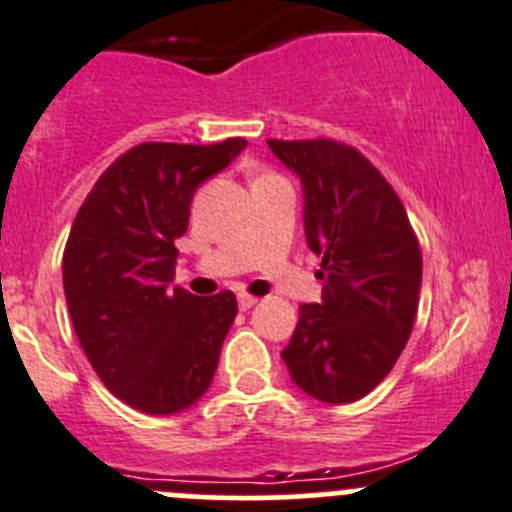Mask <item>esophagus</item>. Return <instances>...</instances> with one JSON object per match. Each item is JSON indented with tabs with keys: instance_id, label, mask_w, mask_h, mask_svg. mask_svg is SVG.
<instances>
[{
	"instance_id": "esophagus-1",
	"label": "esophagus",
	"mask_w": 512,
	"mask_h": 512,
	"mask_svg": "<svg viewBox=\"0 0 512 512\" xmlns=\"http://www.w3.org/2000/svg\"><path fill=\"white\" fill-rule=\"evenodd\" d=\"M237 305H240L242 312L252 310V307L257 305V297H252V295H240V297H237Z\"/></svg>"
}]
</instances>
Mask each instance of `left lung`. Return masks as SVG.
<instances>
[{"label": "left lung", "instance_id": "left-lung-1", "mask_svg": "<svg viewBox=\"0 0 512 512\" xmlns=\"http://www.w3.org/2000/svg\"><path fill=\"white\" fill-rule=\"evenodd\" d=\"M302 185L305 240L322 257V300L300 307L282 350L292 382L320 403L365 398L398 362L418 312L423 257L388 180L332 140H267Z\"/></svg>", "mask_w": 512, "mask_h": 512}]
</instances>
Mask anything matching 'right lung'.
Listing matches in <instances>:
<instances>
[{
    "label": "right lung",
    "instance_id": "obj_1",
    "mask_svg": "<svg viewBox=\"0 0 512 512\" xmlns=\"http://www.w3.org/2000/svg\"><path fill=\"white\" fill-rule=\"evenodd\" d=\"M245 147H132L74 217L62 257L74 332L107 390L140 413H182L212 385L237 300L230 290L195 297L172 287L175 240L187 232L197 187Z\"/></svg>",
    "mask_w": 512,
    "mask_h": 512
}]
</instances>
